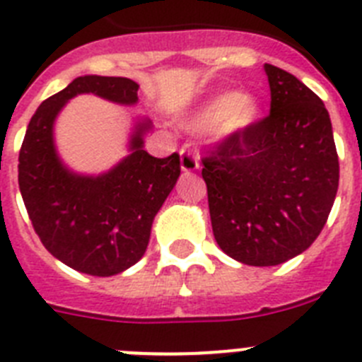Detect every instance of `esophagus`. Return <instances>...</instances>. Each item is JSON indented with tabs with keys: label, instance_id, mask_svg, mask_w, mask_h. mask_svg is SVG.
Segmentation results:
<instances>
[{
	"label": "esophagus",
	"instance_id": "obj_1",
	"mask_svg": "<svg viewBox=\"0 0 362 362\" xmlns=\"http://www.w3.org/2000/svg\"><path fill=\"white\" fill-rule=\"evenodd\" d=\"M199 168V159L190 150H181V170L183 172H196Z\"/></svg>",
	"mask_w": 362,
	"mask_h": 362
}]
</instances>
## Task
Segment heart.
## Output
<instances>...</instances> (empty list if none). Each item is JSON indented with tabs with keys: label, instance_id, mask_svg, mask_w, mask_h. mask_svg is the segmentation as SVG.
I'll return each mask as SVG.
<instances>
[{
	"label": "heart",
	"instance_id": "1",
	"mask_svg": "<svg viewBox=\"0 0 362 362\" xmlns=\"http://www.w3.org/2000/svg\"><path fill=\"white\" fill-rule=\"evenodd\" d=\"M261 114V105L252 95L223 92L190 112L187 127L204 130L214 127L217 139H232L252 129Z\"/></svg>",
	"mask_w": 362,
	"mask_h": 362
}]
</instances>
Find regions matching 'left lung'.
<instances>
[{"label": "left lung", "mask_w": 362, "mask_h": 362, "mask_svg": "<svg viewBox=\"0 0 362 362\" xmlns=\"http://www.w3.org/2000/svg\"><path fill=\"white\" fill-rule=\"evenodd\" d=\"M270 116L203 158L214 238L250 267H276L312 245L334 206L339 159L325 103L264 65Z\"/></svg>", "instance_id": "8db88e82"}]
</instances>
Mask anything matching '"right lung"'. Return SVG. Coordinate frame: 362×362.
Masks as SVG:
<instances>
[{
	"label": "right lung",
	"mask_w": 362,
	"mask_h": 362,
	"mask_svg": "<svg viewBox=\"0 0 362 362\" xmlns=\"http://www.w3.org/2000/svg\"><path fill=\"white\" fill-rule=\"evenodd\" d=\"M137 90L139 85L129 78H76L40 105L19 150V192L32 226L54 257L88 276H116L145 255L153 217L181 174L179 153L150 156L143 136L152 123L137 119L129 156L108 172L83 175L59 158L54 123L66 101L79 94L132 107Z\"/></svg>",
	"instance_id": "obj_1"
}]
</instances>
